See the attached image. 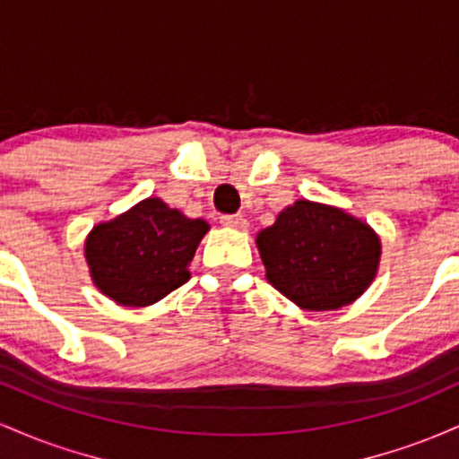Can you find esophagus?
Here are the masks:
<instances>
[{"mask_svg":"<svg viewBox=\"0 0 459 459\" xmlns=\"http://www.w3.org/2000/svg\"><path fill=\"white\" fill-rule=\"evenodd\" d=\"M220 224L229 226V229H239V230L247 229V220L244 215H222V218H220Z\"/></svg>","mask_w":459,"mask_h":459,"instance_id":"esophagus-1","label":"esophagus"}]
</instances>
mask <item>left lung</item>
Returning a JSON list of instances; mask_svg holds the SVG:
<instances>
[{
	"label": "left lung",
	"mask_w": 459,
	"mask_h": 459,
	"mask_svg": "<svg viewBox=\"0 0 459 459\" xmlns=\"http://www.w3.org/2000/svg\"><path fill=\"white\" fill-rule=\"evenodd\" d=\"M267 281L307 310H334L365 293L380 263V239L360 220L298 200L256 237Z\"/></svg>",
	"instance_id": "left-lung-1"
}]
</instances>
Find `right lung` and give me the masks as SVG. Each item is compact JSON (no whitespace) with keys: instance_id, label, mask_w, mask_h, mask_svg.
Here are the masks:
<instances>
[{"instance_id":"1","label":"right lung","mask_w":459,"mask_h":459,"mask_svg":"<svg viewBox=\"0 0 459 459\" xmlns=\"http://www.w3.org/2000/svg\"><path fill=\"white\" fill-rule=\"evenodd\" d=\"M209 224L189 220L160 198L142 200L86 241L92 281L125 307H149L189 281V261Z\"/></svg>"}]
</instances>
